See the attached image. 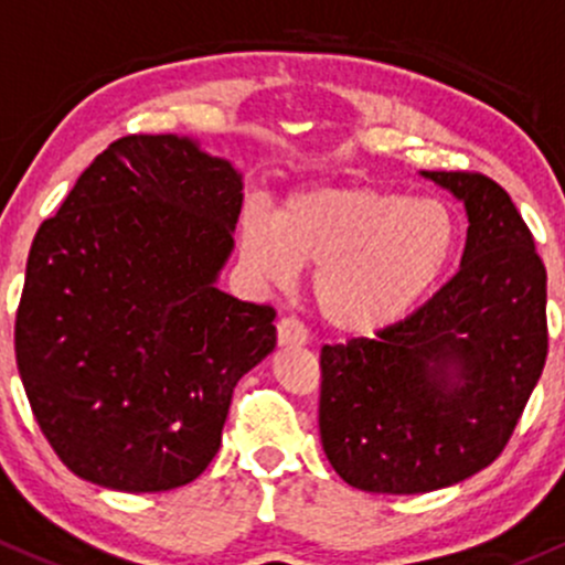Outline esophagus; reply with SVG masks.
<instances>
[{"label":"esophagus","mask_w":565,"mask_h":565,"mask_svg":"<svg viewBox=\"0 0 565 565\" xmlns=\"http://www.w3.org/2000/svg\"><path fill=\"white\" fill-rule=\"evenodd\" d=\"M277 342L280 348H301L307 344V329L299 318H282L277 323Z\"/></svg>","instance_id":"1"}]
</instances>
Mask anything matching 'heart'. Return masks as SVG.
Returning a JSON list of instances; mask_svg holds the SVG:
<instances>
[{"label": "heart", "instance_id": "1", "mask_svg": "<svg viewBox=\"0 0 565 565\" xmlns=\"http://www.w3.org/2000/svg\"><path fill=\"white\" fill-rule=\"evenodd\" d=\"M242 260L264 282L315 271L312 296L329 329L369 337L402 320L439 282L458 247V221L436 199L380 188H318L290 196L271 221L250 210Z\"/></svg>", "mask_w": 565, "mask_h": 565}]
</instances>
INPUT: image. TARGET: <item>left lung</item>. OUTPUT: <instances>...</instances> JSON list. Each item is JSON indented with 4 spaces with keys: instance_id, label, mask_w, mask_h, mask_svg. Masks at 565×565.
Wrapping results in <instances>:
<instances>
[{
    "instance_id": "1",
    "label": "left lung",
    "mask_w": 565,
    "mask_h": 565,
    "mask_svg": "<svg viewBox=\"0 0 565 565\" xmlns=\"http://www.w3.org/2000/svg\"><path fill=\"white\" fill-rule=\"evenodd\" d=\"M423 174L466 204L460 269L374 339L320 350V441L366 493H430L493 463L547 361V269L509 193L482 172Z\"/></svg>"
}]
</instances>
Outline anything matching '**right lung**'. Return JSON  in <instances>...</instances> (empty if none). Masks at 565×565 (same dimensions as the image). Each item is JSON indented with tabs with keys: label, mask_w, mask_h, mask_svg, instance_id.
Here are the masks:
<instances>
[{
	"label": "right lung",
	"mask_w": 565,
	"mask_h": 565,
	"mask_svg": "<svg viewBox=\"0 0 565 565\" xmlns=\"http://www.w3.org/2000/svg\"><path fill=\"white\" fill-rule=\"evenodd\" d=\"M242 180L174 135L107 145L42 221L15 315L32 415L72 475L124 493L193 482L275 307L215 288Z\"/></svg>",
	"instance_id": "add662e5"
}]
</instances>
